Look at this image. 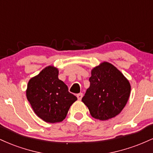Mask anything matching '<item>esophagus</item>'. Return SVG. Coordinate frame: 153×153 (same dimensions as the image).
<instances>
[{"label":"esophagus","mask_w":153,"mask_h":153,"mask_svg":"<svg viewBox=\"0 0 153 153\" xmlns=\"http://www.w3.org/2000/svg\"><path fill=\"white\" fill-rule=\"evenodd\" d=\"M76 96H77V98H78V100H81L82 97V93H80V94H77Z\"/></svg>","instance_id":"obj_1"}]
</instances>
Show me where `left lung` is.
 Instances as JSON below:
<instances>
[{
    "instance_id": "obj_1",
    "label": "left lung",
    "mask_w": 153,
    "mask_h": 153,
    "mask_svg": "<svg viewBox=\"0 0 153 153\" xmlns=\"http://www.w3.org/2000/svg\"><path fill=\"white\" fill-rule=\"evenodd\" d=\"M90 87L82 101L91 115L99 120H108L122 111L129 98V80L116 67L103 62L91 71Z\"/></svg>"
}]
</instances>
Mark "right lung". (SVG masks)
I'll use <instances>...</instances> for the list:
<instances>
[{"label": "right lung", "mask_w": 153, "mask_h": 153, "mask_svg": "<svg viewBox=\"0 0 153 153\" xmlns=\"http://www.w3.org/2000/svg\"><path fill=\"white\" fill-rule=\"evenodd\" d=\"M58 73L57 68L46 67L29 80L26 89V98L34 113L49 123L63 121L70 107L77 100L58 78Z\"/></svg>", "instance_id": "add662e5"}]
</instances>
